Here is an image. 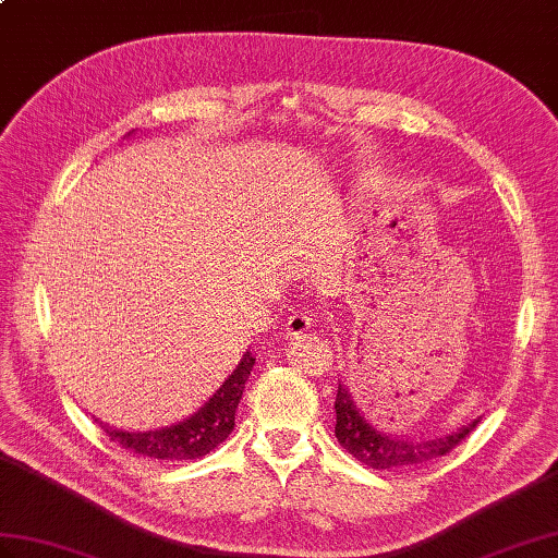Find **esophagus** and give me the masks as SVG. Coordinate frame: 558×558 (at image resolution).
I'll return each instance as SVG.
<instances>
[{"label": "esophagus", "mask_w": 558, "mask_h": 558, "mask_svg": "<svg viewBox=\"0 0 558 558\" xmlns=\"http://www.w3.org/2000/svg\"><path fill=\"white\" fill-rule=\"evenodd\" d=\"M310 326H312V317L305 315V312H301V315L289 317V322H287V336H301V333L310 331Z\"/></svg>", "instance_id": "obj_1"}]
</instances>
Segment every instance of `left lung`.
<instances>
[{
  "label": "left lung",
  "instance_id": "1",
  "mask_svg": "<svg viewBox=\"0 0 558 558\" xmlns=\"http://www.w3.org/2000/svg\"><path fill=\"white\" fill-rule=\"evenodd\" d=\"M333 410H336L338 442H341L357 461H362V464L372 466L376 471L426 464L430 459H438L447 452H452L481 421L478 416L473 418L471 424L461 426L452 433H442V436H436V438L388 436V433L376 430L369 421L360 414L357 404L352 402V396L345 388V384H338Z\"/></svg>",
  "mask_w": 558,
  "mask_h": 558
}]
</instances>
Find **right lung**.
<instances>
[{
    "label": "right lung",
    "instance_id": "1",
    "mask_svg": "<svg viewBox=\"0 0 558 558\" xmlns=\"http://www.w3.org/2000/svg\"><path fill=\"white\" fill-rule=\"evenodd\" d=\"M255 357L251 352L241 357L239 366L232 376L220 386V390L194 412L189 418L180 421L174 426L156 428V430H116L101 426L104 433L113 442H118L125 450L151 457V459H198L213 452L217 445L229 438L234 430V414L239 400L243 396V388L251 376Z\"/></svg>",
    "mask_w": 558,
    "mask_h": 558
}]
</instances>
